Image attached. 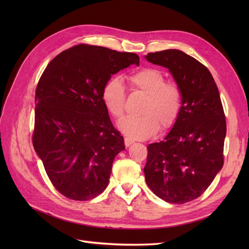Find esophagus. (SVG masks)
I'll return each mask as SVG.
<instances>
[{"label": "esophagus", "instance_id": "obj_1", "mask_svg": "<svg viewBox=\"0 0 249 249\" xmlns=\"http://www.w3.org/2000/svg\"><path fill=\"white\" fill-rule=\"evenodd\" d=\"M134 143V140L129 138V137H124V145L125 146H130L131 144H133Z\"/></svg>", "mask_w": 249, "mask_h": 249}]
</instances>
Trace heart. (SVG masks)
Listing matches in <instances>:
<instances>
[{
	"label": "heart",
	"instance_id": "obj_1",
	"mask_svg": "<svg viewBox=\"0 0 249 249\" xmlns=\"http://www.w3.org/2000/svg\"><path fill=\"white\" fill-rule=\"evenodd\" d=\"M131 89L146 96L140 116H127L118 122V129L133 139H146L159 126L168 130L176 124L182 110V89L175 82H165L162 71L144 67L126 78ZM102 100L110 114L119 118L124 113L125 89L118 78L109 79L102 89Z\"/></svg>",
	"mask_w": 249,
	"mask_h": 249
}]
</instances>
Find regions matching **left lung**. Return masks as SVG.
Instances as JSON below:
<instances>
[{
	"label": "left lung",
	"instance_id": "1",
	"mask_svg": "<svg viewBox=\"0 0 249 249\" xmlns=\"http://www.w3.org/2000/svg\"><path fill=\"white\" fill-rule=\"evenodd\" d=\"M182 89L183 105L163 141L147 146L146 184L158 197L186 203L199 197L223 166L227 122L216 83L207 67L178 50L148 53Z\"/></svg>",
	"mask_w": 249,
	"mask_h": 249
}]
</instances>
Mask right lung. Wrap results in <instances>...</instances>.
<instances>
[{"label": "right lung", "mask_w": 249, "mask_h": 249, "mask_svg": "<svg viewBox=\"0 0 249 249\" xmlns=\"http://www.w3.org/2000/svg\"><path fill=\"white\" fill-rule=\"evenodd\" d=\"M139 56L108 48L78 44L48 64L35 92L32 136L36 154L58 192L85 201L106 189L113 160L124 149L102 100L112 74Z\"/></svg>", "instance_id": "add662e5"}]
</instances>
